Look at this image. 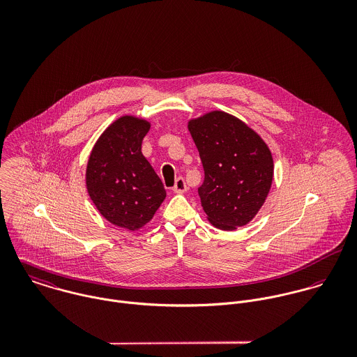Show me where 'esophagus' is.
Returning a JSON list of instances; mask_svg holds the SVG:
<instances>
[{
    "instance_id": "34e87169",
    "label": "esophagus",
    "mask_w": 357,
    "mask_h": 357,
    "mask_svg": "<svg viewBox=\"0 0 357 357\" xmlns=\"http://www.w3.org/2000/svg\"><path fill=\"white\" fill-rule=\"evenodd\" d=\"M173 191H174L176 194H183V192L187 191V184H185V181H184L183 177H178V178L176 180L174 187H173Z\"/></svg>"
}]
</instances>
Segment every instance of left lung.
Returning <instances> with one entry per match:
<instances>
[{"label": "left lung", "mask_w": 357, "mask_h": 357, "mask_svg": "<svg viewBox=\"0 0 357 357\" xmlns=\"http://www.w3.org/2000/svg\"><path fill=\"white\" fill-rule=\"evenodd\" d=\"M204 169L198 192L211 225L234 231L249 224L271 191L273 158L246 122L214 109L188 119Z\"/></svg>", "instance_id": "left-lung-1"}]
</instances>
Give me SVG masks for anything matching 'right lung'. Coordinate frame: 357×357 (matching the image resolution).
<instances>
[{
    "mask_svg": "<svg viewBox=\"0 0 357 357\" xmlns=\"http://www.w3.org/2000/svg\"><path fill=\"white\" fill-rule=\"evenodd\" d=\"M151 122L122 115L109 123L89 153L85 184L102 217L130 232L142 229L166 198L151 163L142 153Z\"/></svg>",
    "mask_w": 357,
    "mask_h": 357,
    "instance_id": "right-lung-1",
    "label": "right lung"
}]
</instances>
